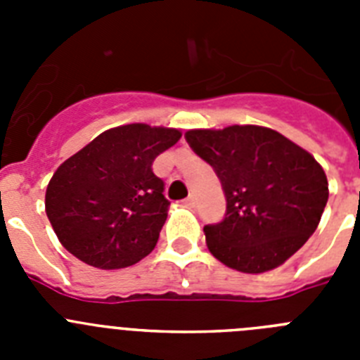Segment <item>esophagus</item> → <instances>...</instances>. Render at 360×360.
<instances>
[{
  "instance_id": "obj_1",
  "label": "esophagus",
  "mask_w": 360,
  "mask_h": 360,
  "mask_svg": "<svg viewBox=\"0 0 360 360\" xmlns=\"http://www.w3.org/2000/svg\"><path fill=\"white\" fill-rule=\"evenodd\" d=\"M195 202H196V200H195V196H193V195L187 196V198L184 200V203H186V205H189V207H193V205H195Z\"/></svg>"
}]
</instances>
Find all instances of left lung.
Returning <instances> with one entry per match:
<instances>
[{"label":"left lung","mask_w":360,"mask_h":360,"mask_svg":"<svg viewBox=\"0 0 360 360\" xmlns=\"http://www.w3.org/2000/svg\"><path fill=\"white\" fill-rule=\"evenodd\" d=\"M186 141L224 187L225 218L203 227L209 250L224 265L262 274L283 265L316 232L328 180L310 153L250 124L189 129Z\"/></svg>","instance_id":"obj_1"}]
</instances>
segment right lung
Listing matches in <instances>:
<instances>
[{
  "label": "right lung",
  "mask_w": 360,
  "mask_h": 360,
  "mask_svg": "<svg viewBox=\"0 0 360 360\" xmlns=\"http://www.w3.org/2000/svg\"><path fill=\"white\" fill-rule=\"evenodd\" d=\"M180 136L173 128L126 124L101 133L63 162L44 196L63 247L103 270L124 269L148 256L169 209L153 162Z\"/></svg>",
  "instance_id": "obj_1"
}]
</instances>
